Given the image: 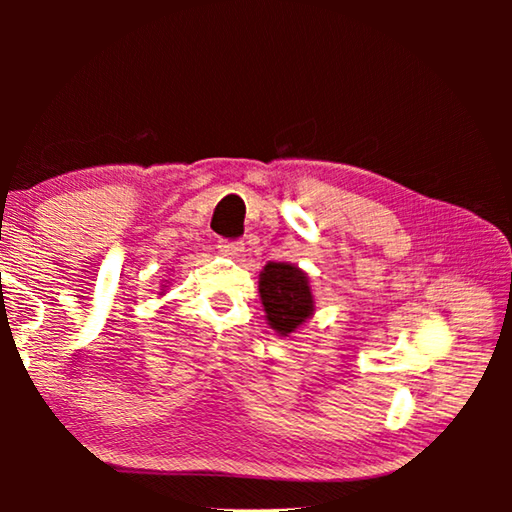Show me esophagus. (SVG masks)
<instances>
[{"label":"esophagus","mask_w":512,"mask_h":512,"mask_svg":"<svg viewBox=\"0 0 512 512\" xmlns=\"http://www.w3.org/2000/svg\"><path fill=\"white\" fill-rule=\"evenodd\" d=\"M219 250L223 255H230V257H237L244 253V244L241 241H228V239H221L219 241Z\"/></svg>","instance_id":"esophagus-1"}]
</instances>
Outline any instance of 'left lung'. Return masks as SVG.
I'll use <instances>...</instances> for the list:
<instances>
[{"mask_svg": "<svg viewBox=\"0 0 512 512\" xmlns=\"http://www.w3.org/2000/svg\"><path fill=\"white\" fill-rule=\"evenodd\" d=\"M259 298L266 320L277 334L289 336L314 314L309 277L298 266L287 262H268L259 273Z\"/></svg>", "mask_w": 512, "mask_h": 512, "instance_id": "obj_1", "label": "left lung"}]
</instances>
